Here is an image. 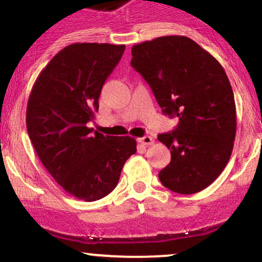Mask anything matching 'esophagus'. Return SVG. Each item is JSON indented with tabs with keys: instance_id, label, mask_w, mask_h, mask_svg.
I'll return each mask as SVG.
<instances>
[{
	"instance_id": "1",
	"label": "esophagus",
	"mask_w": 262,
	"mask_h": 262,
	"mask_svg": "<svg viewBox=\"0 0 262 262\" xmlns=\"http://www.w3.org/2000/svg\"><path fill=\"white\" fill-rule=\"evenodd\" d=\"M138 142L144 144V146H149V144H153L155 140H153V138L150 136H143V137L138 138Z\"/></svg>"
}]
</instances>
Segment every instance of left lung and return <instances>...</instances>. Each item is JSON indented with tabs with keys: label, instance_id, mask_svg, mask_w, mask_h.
I'll return each mask as SVG.
<instances>
[{
	"label": "left lung",
	"instance_id": "left-lung-1",
	"mask_svg": "<svg viewBox=\"0 0 262 262\" xmlns=\"http://www.w3.org/2000/svg\"><path fill=\"white\" fill-rule=\"evenodd\" d=\"M131 54V66L148 83L162 112L179 118L174 131L158 135L171 155L159 180L183 195L201 191L220 177L234 146L236 112L228 77L186 36L143 41Z\"/></svg>",
	"mask_w": 262,
	"mask_h": 262
}]
</instances>
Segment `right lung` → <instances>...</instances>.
Listing matches in <instances>:
<instances>
[{"instance_id":"right-lung-1","label":"right lung","mask_w":262,"mask_h":262,"mask_svg":"<svg viewBox=\"0 0 262 262\" xmlns=\"http://www.w3.org/2000/svg\"><path fill=\"white\" fill-rule=\"evenodd\" d=\"M124 51L125 45L98 42L66 46L40 72L28 99L27 130L39 159L64 191L87 202L112 192L136 153L135 138L87 127Z\"/></svg>"}]
</instances>
